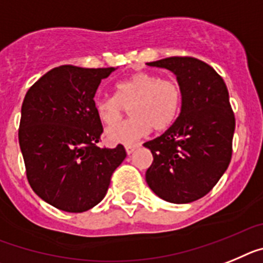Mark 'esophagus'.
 <instances>
[{
  "label": "esophagus",
  "mask_w": 263,
  "mask_h": 263,
  "mask_svg": "<svg viewBox=\"0 0 263 263\" xmlns=\"http://www.w3.org/2000/svg\"><path fill=\"white\" fill-rule=\"evenodd\" d=\"M138 147H139L138 144H127L125 145V152H127V155H131Z\"/></svg>",
  "instance_id": "esophagus-1"
}]
</instances>
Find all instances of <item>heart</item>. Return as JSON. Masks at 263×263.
Returning a JSON list of instances; mask_svg holds the SVG:
<instances>
[{"instance_id":"obj_1","label":"heart","mask_w":263,"mask_h":263,"mask_svg":"<svg viewBox=\"0 0 263 263\" xmlns=\"http://www.w3.org/2000/svg\"><path fill=\"white\" fill-rule=\"evenodd\" d=\"M181 103L182 92L177 82L139 71L116 84V95L95 98L93 108L100 122L112 125L104 134L109 144H129L145 136L151 128L156 132L170 128L179 115ZM129 105L133 116L117 125Z\"/></svg>"}]
</instances>
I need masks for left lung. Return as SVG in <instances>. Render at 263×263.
I'll list each match as a JSON object with an SVG mask.
<instances>
[{
	"mask_svg": "<svg viewBox=\"0 0 263 263\" xmlns=\"http://www.w3.org/2000/svg\"><path fill=\"white\" fill-rule=\"evenodd\" d=\"M147 65L176 75L182 103L170 128L144 143L154 156L145 181L160 198L188 204L209 193L229 166L236 128L229 92L216 70L200 59L171 57Z\"/></svg>",
	"mask_w": 263,
	"mask_h": 263,
	"instance_id": "8db88e82",
	"label": "left lung"
}]
</instances>
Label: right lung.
I'll return each mask as SVG.
<instances>
[{"instance_id": "1", "label": "right lung", "mask_w": 263, "mask_h": 263, "mask_svg": "<svg viewBox=\"0 0 263 263\" xmlns=\"http://www.w3.org/2000/svg\"><path fill=\"white\" fill-rule=\"evenodd\" d=\"M115 70L59 66L25 95L18 139L27 180L57 209L82 213L99 204L127 156L122 144L112 149L97 145L103 127L93 97Z\"/></svg>"}]
</instances>
